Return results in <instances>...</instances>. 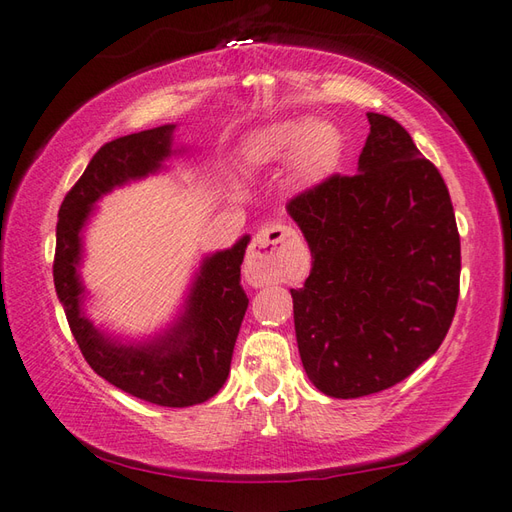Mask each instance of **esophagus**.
<instances>
[{"label":"esophagus","mask_w":512,"mask_h":512,"mask_svg":"<svg viewBox=\"0 0 512 512\" xmlns=\"http://www.w3.org/2000/svg\"><path fill=\"white\" fill-rule=\"evenodd\" d=\"M292 237L294 231L279 222L266 224L257 231L244 261V277L253 288H264L283 279V251Z\"/></svg>","instance_id":"34e87169"}]
</instances>
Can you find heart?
Segmentation results:
<instances>
[{"mask_svg":"<svg viewBox=\"0 0 512 512\" xmlns=\"http://www.w3.org/2000/svg\"><path fill=\"white\" fill-rule=\"evenodd\" d=\"M344 135L329 120L270 122L244 141V159L251 165L290 161V178L301 189H314L334 176L344 159Z\"/></svg>","mask_w":512,"mask_h":512,"instance_id":"b5f03b06","label":"heart"}]
</instances>
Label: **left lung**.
Returning <instances> with one entry per match:
<instances>
[{
    "label": "left lung",
    "mask_w": 512,
    "mask_h": 512,
    "mask_svg": "<svg viewBox=\"0 0 512 512\" xmlns=\"http://www.w3.org/2000/svg\"><path fill=\"white\" fill-rule=\"evenodd\" d=\"M371 133L355 176H331L288 213L312 251L292 292L310 382L355 399L399 384L436 353L454 320L460 237L443 176L392 117Z\"/></svg>",
    "instance_id": "obj_1"
}]
</instances>
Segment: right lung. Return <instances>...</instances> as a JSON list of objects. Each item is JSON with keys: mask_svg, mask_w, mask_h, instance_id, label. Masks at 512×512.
Returning a JSON list of instances; mask_svg holds the SVG:
<instances>
[{"mask_svg": "<svg viewBox=\"0 0 512 512\" xmlns=\"http://www.w3.org/2000/svg\"><path fill=\"white\" fill-rule=\"evenodd\" d=\"M174 130L176 124L141 130L95 152L58 211L54 288L71 334L95 373L133 397L157 406L187 408L211 399L229 377L248 307L240 266L251 235L202 257L174 318L141 338L93 323L85 305L91 294L80 270L85 231L98 202L113 189L165 172L170 159L189 152L187 146L174 144Z\"/></svg>", "mask_w": 512, "mask_h": 512, "instance_id": "add662e5", "label": "right lung"}]
</instances>
